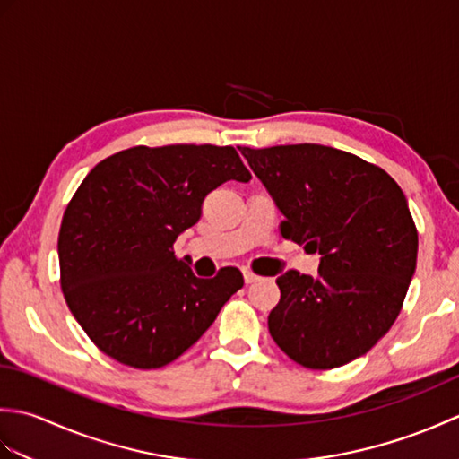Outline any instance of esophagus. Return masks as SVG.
Segmentation results:
<instances>
[{
	"label": "esophagus",
	"instance_id": "34e87169",
	"mask_svg": "<svg viewBox=\"0 0 459 459\" xmlns=\"http://www.w3.org/2000/svg\"><path fill=\"white\" fill-rule=\"evenodd\" d=\"M242 276H245L247 284H255V281L260 280V276H256L255 272H250V270H242Z\"/></svg>",
	"mask_w": 459,
	"mask_h": 459
}]
</instances>
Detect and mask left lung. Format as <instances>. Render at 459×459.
Masks as SVG:
<instances>
[{"instance_id":"obj_1","label":"left lung","mask_w":459,"mask_h":459,"mask_svg":"<svg viewBox=\"0 0 459 459\" xmlns=\"http://www.w3.org/2000/svg\"><path fill=\"white\" fill-rule=\"evenodd\" d=\"M284 214L281 237L319 252L317 276L288 270L268 329L298 365L327 370L393 327L416 270L418 232L385 169L329 145L238 148Z\"/></svg>"}]
</instances>
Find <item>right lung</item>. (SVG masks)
Returning <instances> with one entry per match:
<instances>
[{"label": "right lung", "mask_w": 459, "mask_h": 459, "mask_svg": "<svg viewBox=\"0 0 459 459\" xmlns=\"http://www.w3.org/2000/svg\"><path fill=\"white\" fill-rule=\"evenodd\" d=\"M252 179L232 145H135L86 175L58 230L68 309L102 353L134 368L183 355L245 284L238 268L197 278L173 242L224 181Z\"/></svg>", "instance_id": "1"}]
</instances>
